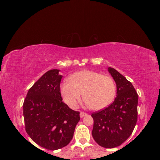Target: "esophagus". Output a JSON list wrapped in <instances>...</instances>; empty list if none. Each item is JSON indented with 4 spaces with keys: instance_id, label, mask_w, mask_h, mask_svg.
<instances>
[{
    "instance_id": "34e87169",
    "label": "esophagus",
    "mask_w": 160,
    "mask_h": 160,
    "mask_svg": "<svg viewBox=\"0 0 160 160\" xmlns=\"http://www.w3.org/2000/svg\"><path fill=\"white\" fill-rule=\"evenodd\" d=\"M88 114H87L86 113H85V112H81L80 113V118H83V117H85V115H87Z\"/></svg>"
}]
</instances>
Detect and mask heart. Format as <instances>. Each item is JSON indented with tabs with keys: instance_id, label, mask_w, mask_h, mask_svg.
I'll use <instances>...</instances> for the list:
<instances>
[{
	"instance_id": "heart-1",
	"label": "heart",
	"mask_w": 160,
	"mask_h": 160,
	"mask_svg": "<svg viewBox=\"0 0 160 160\" xmlns=\"http://www.w3.org/2000/svg\"><path fill=\"white\" fill-rule=\"evenodd\" d=\"M60 93L65 103L76 109L83 95L86 105L94 110L107 108L115 96V85L110 77L91 70L74 72L70 80H65L60 85Z\"/></svg>"
}]
</instances>
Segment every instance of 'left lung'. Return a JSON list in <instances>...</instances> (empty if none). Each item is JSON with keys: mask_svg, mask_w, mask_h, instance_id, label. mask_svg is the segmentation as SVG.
<instances>
[{"mask_svg": "<svg viewBox=\"0 0 160 160\" xmlns=\"http://www.w3.org/2000/svg\"><path fill=\"white\" fill-rule=\"evenodd\" d=\"M108 71L115 81L117 98L108 108L91 114L92 136L100 146L113 148L132 135L138 120V95L133 85L115 69Z\"/></svg>", "mask_w": 160, "mask_h": 160, "instance_id": "left-lung-1", "label": "left lung"}]
</instances>
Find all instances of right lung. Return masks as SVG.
I'll list each match as a JSON object with an SVG mask.
<instances>
[{
    "label": "right lung",
    "mask_w": 160,
    "mask_h": 160,
    "mask_svg": "<svg viewBox=\"0 0 160 160\" xmlns=\"http://www.w3.org/2000/svg\"><path fill=\"white\" fill-rule=\"evenodd\" d=\"M59 69L48 71L28 90L23 103L25 129L34 142L49 150L68 145L79 112L62 101Z\"/></svg>",
    "instance_id": "add662e5"
}]
</instances>
